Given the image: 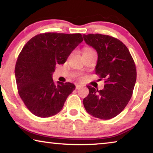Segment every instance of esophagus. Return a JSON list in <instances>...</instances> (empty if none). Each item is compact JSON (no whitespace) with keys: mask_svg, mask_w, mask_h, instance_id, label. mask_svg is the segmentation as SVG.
Wrapping results in <instances>:
<instances>
[{"mask_svg":"<svg viewBox=\"0 0 153 153\" xmlns=\"http://www.w3.org/2000/svg\"><path fill=\"white\" fill-rule=\"evenodd\" d=\"M83 86L82 85H81V84H77L76 86V89H79L80 88H82Z\"/></svg>","mask_w":153,"mask_h":153,"instance_id":"34e87169","label":"esophagus"}]
</instances>
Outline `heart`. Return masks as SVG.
Segmentation results:
<instances>
[{
	"mask_svg": "<svg viewBox=\"0 0 153 153\" xmlns=\"http://www.w3.org/2000/svg\"><path fill=\"white\" fill-rule=\"evenodd\" d=\"M91 50H92V49H90V48H86L85 51H91Z\"/></svg>",
	"mask_w": 153,
	"mask_h": 153,
	"instance_id": "1",
	"label": "heart"
}]
</instances>
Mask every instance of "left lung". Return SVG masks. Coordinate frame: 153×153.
Instances as JSON below:
<instances>
[{"instance_id": "8db88e82", "label": "left lung", "mask_w": 153, "mask_h": 153, "mask_svg": "<svg viewBox=\"0 0 153 153\" xmlns=\"http://www.w3.org/2000/svg\"><path fill=\"white\" fill-rule=\"evenodd\" d=\"M83 37L97 52L96 74L105 79L101 90L87 86L89 94L83 103L93 117L110 120L120 114L130 100L136 81L135 63L126 46L117 38L99 33Z\"/></svg>"}]
</instances>
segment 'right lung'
I'll list each match as a JSON object with an SVG mask.
<instances>
[{
  "instance_id": "1",
  "label": "right lung",
  "mask_w": 153,
  "mask_h": 153,
  "mask_svg": "<svg viewBox=\"0 0 153 153\" xmlns=\"http://www.w3.org/2000/svg\"><path fill=\"white\" fill-rule=\"evenodd\" d=\"M82 41L80 33H45L31 38L23 48L15 65V79L21 98L33 115L57 114L76 89L69 82L55 84L53 74L56 65L65 63Z\"/></svg>"
}]
</instances>
